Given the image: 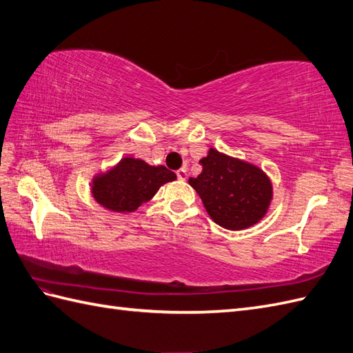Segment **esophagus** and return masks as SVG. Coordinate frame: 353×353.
Masks as SVG:
<instances>
[{
  "label": "esophagus",
  "instance_id": "1",
  "mask_svg": "<svg viewBox=\"0 0 353 353\" xmlns=\"http://www.w3.org/2000/svg\"><path fill=\"white\" fill-rule=\"evenodd\" d=\"M176 176H178V179L179 181H185L187 179V176H188V174H187V169H179V170H176Z\"/></svg>",
  "mask_w": 353,
  "mask_h": 353
}]
</instances>
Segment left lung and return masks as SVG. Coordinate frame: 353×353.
I'll use <instances>...</instances> for the list:
<instances>
[{
    "mask_svg": "<svg viewBox=\"0 0 353 353\" xmlns=\"http://www.w3.org/2000/svg\"><path fill=\"white\" fill-rule=\"evenodd\" d=\"M199 163L201 175L188 178V184L201 196L212 221L229 230H244L266 216L274 192L259 166L216 148H210Z\"/></svg>",
    "mask_w": 353,
    "mask_h": 353,
    "instance_id": "8db88e82",
    "label": "left lung"
}]
</instances>
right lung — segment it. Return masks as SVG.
Returning a JSON list of instances; mask_svg holds the SVG:
<instances>
[{
	"label": "right lung",
	"mask_w": 353,
	"mask_h": 353,
	"mask_svg": "<svg viewBox=\"0 0 353 353\" xmlns=\"http://www.w3.org/2000/svg\"><path fill=\"white\" fill-rule=\"evenodd\" d=\"M176 175L165 166L125 156L117 165L100 170L91 179V194L99 205L112 212H134L151 201L159 188Z\"/></svg>",
	"instance_id": "right-lung-1"
}]
</instances>
